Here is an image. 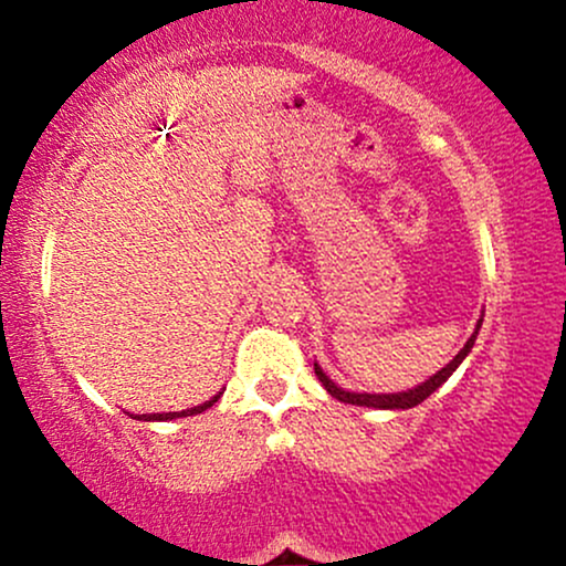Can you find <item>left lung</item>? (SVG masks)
<instances>
[{
	"label": "left lung",
	"mask_w": 566,
	"mask_h": 566,
	"mask_svg": "<svg viewBox=\"0 0 566 566\" xmlns=\"http://www.w3.org/2000/svg\"><path fill=\"white\" fill-rule=\"evenodd\" d=\"M479 327H482V319H479V324H476V333H473L469 337V343H465V346L458 350V356H454L450 365L441 367L439 373L433 375V378H428L426 382H420L418 388H409V391H401V394H350V391H343V388H337L335 382L322 373L319 365H314V373H316V378H319L322 386L327 388L329 396H335V399L346 401V405L378 407V409H409V407H418L420 401H426L428 396L437 391L441 382H447V378H450L454 369L460 367V361H463L465 356H469V350L473 348V340H476V335H479Z\"/></svg>",
	"instance_id": "8db88e82"
}]
</instances>
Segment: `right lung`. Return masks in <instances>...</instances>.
Listing matches in <instances>:
<instances>
[{
  "label": "right lung",
  "mask_w": 566,
  "mask_h": 566,
  "mask_svg": "<svg viewBox=\"0 0 566 566\" xmlns=\"http://www.w3.org/2000/svg\"><path fill=\"white\" fill-rule=\"evenodd\" d=\"M220 396V394H218ZM218 396H212L210 401H205V405H199V407H191V409H184V412H157V415H135V418L138 420H172V418H188V415H199V412H205L207 407H212L218 401Z\"/></svg>",
  "instance_id": "1"
}]
</instances>
